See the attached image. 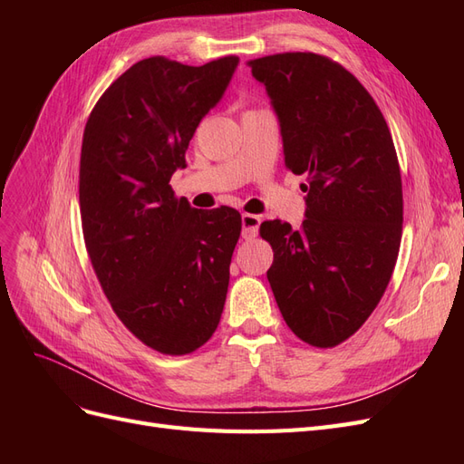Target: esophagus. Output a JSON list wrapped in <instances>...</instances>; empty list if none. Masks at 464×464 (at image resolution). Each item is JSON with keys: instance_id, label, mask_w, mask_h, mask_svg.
Instances as JSON below:
<instances>
[{"instance_id": "34e87169", "label": "esophagus", "mask_w": 464, "mask_h": 464, "mask_svg": "<svg viewBox=\"0 0 464 464\" xmlns=\"http://www.w3.org/2000/svg\"><path fill=\"white\" fill-rule=\"evenodd\" d=\"M259 224H261V217L249 215V213L242 215V236L246 237V240H251V237L257 236Z\"/></svg>"}]
</instances>
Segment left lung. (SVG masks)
Masks as SVG:
<instances>
[{
    "instance_id": "obj_1",
    "label": "left lung",
    "mask_w": 464,
    "mask_h": 464,
    "mask_svg": "<svg viewBox=\"0 0 464 464\" xmlns=\"http://www.w3.org/2000/svg\"><path fill=\"white\" fill-rule=\"evenodd\" d=\"M271 98L288 170L305 176L300 230L266 220V278L286 325L329 348L354 334L382 300L402 234L395 145L372 94L343 65L312 52L251 60Z\"/></svg>"
}]
</instances>
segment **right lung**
Masks as SVG:
<instances>
[{
    "label": "right lung",
    "instance_id": "right-lung-1",
    "mask_svg": "<svg viewBox=\"0 0 464 464\" xmlns=\"http://www.w3.org/2000/svg\"><path fill=\"white\" fill-rule=\"evenodd\" d=\"M240 60L193 67L154 55L120 75L82 133L85 246L111 310L139 341L181 356L203 346L227 302L242 217L193 208L170 178Z\"/></svg>",
    "mask_w": 464,
    "mask_h": 464
}]
</instances>
